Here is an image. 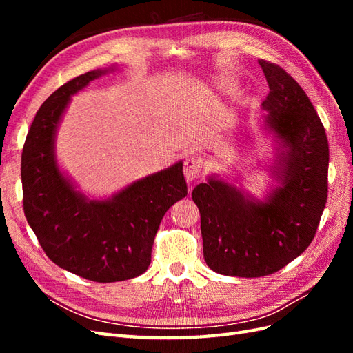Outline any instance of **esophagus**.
<instances>
[{
  "instance_id": "obj_1",
  "label": "esophagus",
  "mask_w": 353,
  "mask_h": 353,
  "mask_svg": "<svg viewBox=\"0 0 353 353\" xmlns=\"http://www.w3.org/2000/svg\"><path fill=\"white\" fill-rule=\"evenodd\" d=\"M203 168V160L199 156H188L184 162V175L187 181H194Z\"/></svg>"
}]
</instances>
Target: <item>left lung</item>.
<instances>
[{
	"instance_id": "8db88e82",
	"label": "left lung",
	"mask_w": 353,
	"mask_h": 353,
	"mask_svg": "<svg viewBox=\"0 0 353 353\" xmlns=\"http://www.w3.org/2000/svg\"><path fill=\"white\" fill-rule=\"evenodd\" d=\"M259 65L270 87L262 103L266 122L287 147L276 169L283 185L266 201H256L210 178L191 194L209 268L245 279L280 271L307 249L328 191V140L311 100L281 66L266 60Z\"/></svg>"
}]
</instances>
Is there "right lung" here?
<instances>
[{"mask_svg": "<svg viewBox=\"0 0 353 353\" xmlns=\"http://www.w3.org/2000/svg\"><path fill=\"white\" fill-rule=\"evenodd\" d=\"M105 72L79 74L42 103L26 135L20 170L25 216L42 250L60 268L95 283L144 274L166 210L187 196L181 162L104 201H88L61 175L54 160L60 117L70 95Z\"/></svg>", "mask_w": 353, "mask_h": 353, "instance_id": "obj_1", "label": "right lung"}]
</instances>
